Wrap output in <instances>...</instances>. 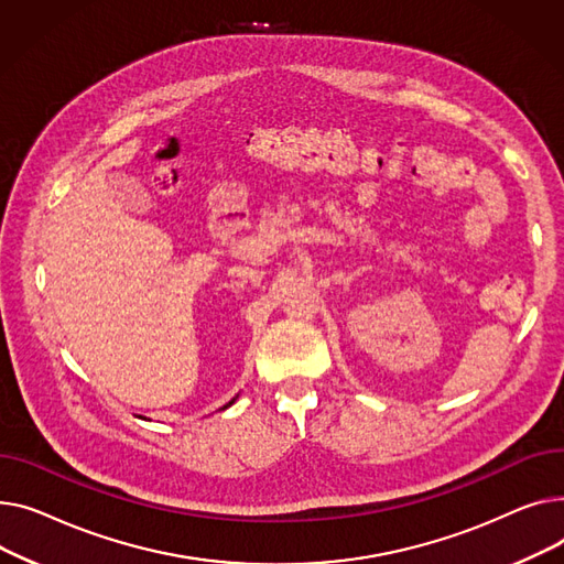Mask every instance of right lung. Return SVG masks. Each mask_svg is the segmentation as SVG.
I'll return each mask as SVG.
<instances>
[{"label": "right lung", "instance_id": "add662e5", "mask_svg": "<svg viewBox=\"0 0 564 564\" xmlns=\"http://www.w3.org/2000/svg\"><path fill=\"white\" fill-rule=\"evenodd\" d=\"M237 399H239V395H235V399H231V401H229V405H231V403H235ZM225 408H227V405H225Z\"/></svg>", "mask_w": 564, "mask_h": 564}]
</instances>
